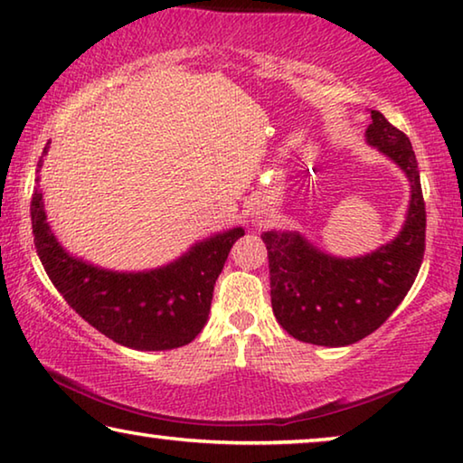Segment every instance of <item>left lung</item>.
Wrapping results in <instances>:
<instances>
[{"instance_id": "1", "label": "left lung", "mask_w": 463, "mask_h": 463, "mask_svg": "<svg viewBox=\"0 0 463 463\" xmlns=\"http://www.w3.org/2000/svg\"><path fill=\"white\" fill-rule=\"evenodd\" d=\"M368 143L411 183L408 220L395 241L343 260L316 250L298 232H264L276 320L298 341L343 347L381 328L416 280L426 250V208L408 135L372 109Z\"/></svg>"}]
</instances>
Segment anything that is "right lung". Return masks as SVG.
Returning a JSON list of instances; mask_svg holds the SVG:
<instances>
[{"mask_svg": "<svg viewBox=\"0 0 463 463\" xmlns=\"http://www.w3.org/2000/svg\"><path fill=\"white\" fill-rule=\"evenodd\" d=\"M41 162L43 156L37 165ZM31 220L41 264L68 306L108 339L139 351L183 347L202 333L213 285L232 243L245 234L239 226L197 243L168 266L124 274L85 264L61 250L39 189L33 193Z\"/></svg>", "mask_w": 463, "mask_h": 463, "instance_id": "add662e5", "label": "right lung"}]
</instances>
